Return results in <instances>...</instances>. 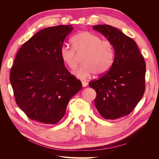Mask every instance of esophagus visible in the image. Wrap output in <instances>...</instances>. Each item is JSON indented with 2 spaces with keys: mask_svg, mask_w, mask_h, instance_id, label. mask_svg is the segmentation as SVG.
I'll return each instance as SVG.
<instances>
[{
  "mask_svg": "<svg viewBox=\"0 0 159 159\" xmlns=\"http://www.w3.org/2000/svg\"><path fill=\"white\" fill-rule=\"evenodd\" d=\"M81 84H82V86L84 88L86 87L88 85V83L85 82V81H81Z\"/></svg>",
  "mask_w": 159,
  "mask_h": 159,
  "instance_id": "obj_1",
  "label": "esophagus"
}]
</instances>
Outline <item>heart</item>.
Returning <instances> with one entry per match:
<instances>
[{"label":"heart","mask_w":159,"mask_h":159,"mask_svg":"<svg viewBox=\"0 0 159 159\" xmlns=\"http://www.w3.org/2000/svg\"><path fill=\"white\" fill-rule=\"evenodd\" d=\"M74 47L63 44L60 53L62 60L70 68L78 64V54L84 52L83 64L77 68L74 75L80 80H85L93 74L99 75L110 68L113 59V47L108 40H101L99 36L89 32H81L72 37Z\"/></svg>","instance_id":"b5f03b06"}]
</instances>
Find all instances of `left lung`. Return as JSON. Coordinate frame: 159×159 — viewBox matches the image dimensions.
Here are the masks:
<instances>
[{
    "instance_id": "8db88e82",
    "label": "left lung",
    "mask_w": 159,
    "mask_h": 159,
    "mask_svg": "<svg viewBox=\"0 0 159 159\" xmlns=\"http://www.w3.org/2000/svg\"><path fill=\"white\" fill-rule=\"evenodd\" d=\"M111 43L115 51L109 71L89 87L97 95L95 105L106 119H116L129 115L143 98L145 90L146 65L137 44L117 28L107 25L93 26Z\"/></svg>"
}]
</instances>
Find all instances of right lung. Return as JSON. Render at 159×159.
I'll use <instances>...</instances> for the list:
<instances>
[{
  "instance_id": "right-lung-1",
  "label": "right lung",
  "mask_w": 159,
  "mask_h": 159,
  "mask_svg": "<svg viewBox=\"0 0 159 159\" xmlns=\"http://www.w3.org/2000/svg\"><path fill=\"white\" fill-rule=\"evenodd\" d=\"M72 25L45 28L17 52L10 81L18 107L31 120L56 124L82 84L65 68L60 50Z\"/></svg>"
}]
</instances>
